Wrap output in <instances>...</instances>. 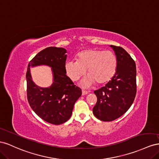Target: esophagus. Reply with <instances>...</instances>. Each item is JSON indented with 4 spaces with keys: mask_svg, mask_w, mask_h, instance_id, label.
<instances>
[{
    "mask_svg": "<svg viewBox=\"0 0 159 159\" xmlns=\"http://www.w3.org/2000/svg\"><path fill=\"white\" fill-rule=\"evenodd\" d=\"M89 92L88 91H86V90H82V94L83 95H86V94H88Z\"/></svg>",
    "mask_w": 159,
    "mask_h": 159,
    "instance_id": "esophagus-1",
    "label": "esophagus"
}]
</instances>
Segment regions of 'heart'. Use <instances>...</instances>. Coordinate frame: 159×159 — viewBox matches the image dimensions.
Here are the masks:
<instances>
[{"label": "heart", "instance_id": "heart-1", "mask_svg": "<svg viewBox=\"0 0 159 159\" xmlns=\"http://www.w3.org/2000/svg\"><path fill=\"white\" fill-rule=\"evenodd\" d=\"M117 58L114 52L98 48H89L77 54V60H69L65 63V71L70 79L76 81L86 72L89 75L81 82L89 88L95 82L105 84L112 79L117 69Z\"/></svg>", "mask_w": 159, "mask_h": 159}]
</instances>
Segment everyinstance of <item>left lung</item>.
<instances>
[{
    "label": "left lung",
    "instance_id": "obj_1",
    "mask_svg": "<svg viewBox=\"0 0 159 159\" xmlns=\"http://www.w3.org/2000/svg\"><path fill=\"white\" fill-rule=\"evenodd\" d=\"M110 47L117 58L116 72L105 87L94 92L97 102L93 114L102 121H112L123 115L132 105L137 93L134 61L124 48Z\"/></svg>",
    "mask_w": 159,
    "mask_h": 159
}]
</instances>
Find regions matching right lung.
Here are the masks:
<instances>
[{
	"label": "right lung",
	"mask_w": 159,
	"mask_h": 159,
	"mask_svg": "<svg viewBox=\"0 0 159 159\" xmlns=\"http://www.w3.org/2000/svg\"><path fill=\"white\" fill-rule=\"evenodd\" d=\"M66 53L64 48H46L30 61L26 75L31 108L43 120L53 125L62 124L70 119L75 103L82 94L81 89L66 75ZM42 65L52 68L53 83L48 88L39 87L31 79L30 68Z\"/></svg>",
	"instance_id": "right-lung-1"
}]
</instances>
